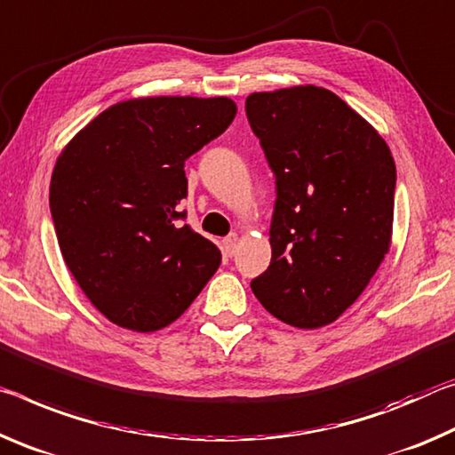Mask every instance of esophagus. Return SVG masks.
Returning <instances> with one entry per match:
<instances>
[{
  "label": "esophagus",
  "instance_id": "34e87169",
  "mask_svg": "<svg viewBox=\"0 0 455 455\" xmlns=\"http://www.w3.org/2000/svg\"><path fill=\"white\" fill-rule=\"evenodd\" d=\"M235 245H237V235H235V234L228 235L226 240H223V250H226V254H228V256H234Z\"/></svg>",
  "mask_w": 455,
  "mask_h": 455
}]
</instances>
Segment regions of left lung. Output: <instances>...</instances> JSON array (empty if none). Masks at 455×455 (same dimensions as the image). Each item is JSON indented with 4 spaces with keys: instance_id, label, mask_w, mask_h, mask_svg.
I'll use <instances>...</instances> for the list:
<instances>
[{
    "instance_id": "1",
    "label": "left lung",
    "mask_w": 455,
    "mask_h": 455,
    "mask_svg": "<svg viewBox=\"0 0 455 455\" xmlns=\"http://www.w3.org/2000/svg\"><path fill=\"white\" fill-rule=\"evenodd\" d=\"M245 115L276 177L272 259L250 286L282 323L318 329L363 294L389 251L395 161L326 88L254 92Z\"/></svg>"
}]
</instances>
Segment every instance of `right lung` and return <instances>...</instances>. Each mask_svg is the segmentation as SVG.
<instances>
[{"instance_id": "1", "label": "right lung", "mask_w": 455, "mask_h": 455, "mask_svg": "<svg viewBox=\"0 0 455 455\" xmlns=\"http://www.w3.org/2000/svg\"><path fill=\"white\" fill-rule=\"evenodd\" d=\"M235 113L226 96L124 100L88 123L58 157L50 212L60 251L110 323L163 329L220 267L215 243L177 220H185V161Z\"/></svg>"}]
</instances>
